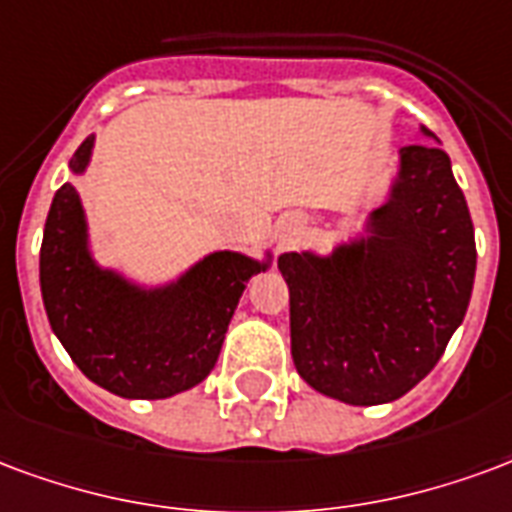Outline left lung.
<instances>
[{"instance_id": "8db88e82", "label": "left lung", "mask_w": 512, "mask_h": 512, "mask_svg": "<svg viewBox=\"0 0 512 512\" xmlns=\"http://www.w3.org/2000/svg\"><path fill=\"white\" fill-rule=\"evenodd\" d=\"M475 264V229L447 152L409 144L368 237L327 259H278L289 283L297 374L343 404L406 395L434 371L464 322Z\"/></svg>"}]
</instances>
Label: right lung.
Segmentation results:
<instances>
[{
    "label": "right lung",
    "instance_id": "obj_1",
    "mask_svg": "<svg viewBox=\"0 0 512 512\" xmlns=\"http://www.w3.org/2000/svg\"><path fill=\"white\" fill-rule=\"evenodd\" d=\"M87 138L70 169L84 171ZM267 264L220 251L169 289L141 292L100 270L87 251L76 188L51 201L40 245V289L51 330L81 374L122 398H169L207 379L245 283Z\"/></svg>",
    "mask_w": 512,
    "mask_h": 512
}]
</instances>
